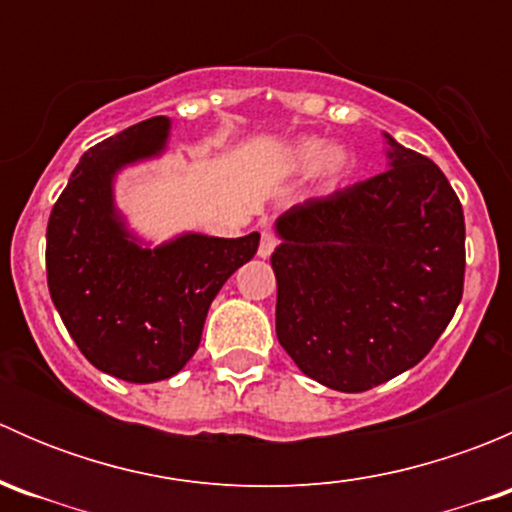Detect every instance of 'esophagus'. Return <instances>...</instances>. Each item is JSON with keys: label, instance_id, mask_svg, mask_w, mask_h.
<instances>
[{"label": "esophagus", "instance_id": "34e87169", "mask_svg": "<svg viewBox=\"0 0 512 512\" xmlns=\"http://www.w3.org/2000/svg\"><path fill=\"white\" fill-rule=\"evenodd\" d=\"M275 247H277V235H275V232H272V230L262 232L260 247H257V255H260V257H270Z\"/></svg>", "mask_w": 512, "mask_h": 512}]
</instances>
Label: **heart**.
<instances>
[{
	"mask_svg": "<svg viewBox=\"0 0 512 512\" xmlns=\"http://www.w3.org/2000/svg\"><path fill=\"white\" fill-rule=\"evenodd\" d=\"M289 165L294 170H322V178L327 188L342 183L349 173H352V158L347 151H329L327 143L322 138H304L297 146L289 151Z\"/></svg>",
	"mask_w": 512,
	"mask_h": 512,
	"instance_id": "heart-1",
	"label": "heart"
}]
</instances>
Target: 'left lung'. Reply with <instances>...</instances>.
<instances>
[{"mask_svg": "<svg viewBox=\"0 0 512 512\" xmlns=\"http://www.w3.org/2000/svg\"><path fill=\"white\" fill-rule=\"evenodd\" d=\"M386 141L391 168L282 213L270 257L282 349L347 394L416 366L463 297L461 200L433 160Z\"/></svg>", "mask_w": 512, "mask_h": 512, "instance_id": "8db88e82", "label": "left lung"}]
</instances>
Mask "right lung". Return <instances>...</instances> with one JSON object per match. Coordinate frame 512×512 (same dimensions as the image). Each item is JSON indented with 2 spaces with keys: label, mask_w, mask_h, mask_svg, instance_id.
Returning a JSON list of instances; mask_svg holds the SVG:
<instances>
[{
  "label": "right lung",
  "mask_w": 512,
  "mask_h": 512,
  "mask_svg": "<svg viewBox=\"0 0 512 512\" xmlns=\"http://www.w3.org/2000/svg\"><path fill=\"white\" fill-rule=\"evenodd\" d=\"M168 118L136 123L84 153L46 225V282L81 354L106 374L151 384L198 349L210 302L255 257L260 235H183L141 250L113 210L118 168L156 156Z\"/></svg>",
  "instance_id": "right-lung-1"
}]
</instances>
